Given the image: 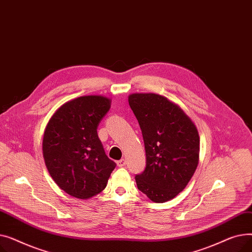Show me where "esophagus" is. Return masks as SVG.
Here are the masks:
<instances>
[{"label": "esophagus", "mask_w": 252, "mask_h": 252, "mask_svg": "<svg viewBox=\"0 0 252 252\" xmlns=\"http://www.w3.org/2000/svg\"><path fill=\"white\" fill-rule=\"evenodd\" d=\"M126 159H121V160H118L117 161V166H119V167H123V166H125L126 165Z\"/></svg>", "instance_id": "esophagus-1"}]
</instances>
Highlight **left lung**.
<instances>
[{"label":"left lung","mask_w":252,"mask_h":252,"mask_svg":"<svg viewBox=\"0 0 252 252\" xmlns=\"http://www.w3.org/2000/svg\"><path fill=\"white\" fill-rule=\"evenodd\" d=\"M128 103L136 115L146 151V167L136 176L138 189L162 203L182 192L199 161V134L180 106L154 93H135Z\"/></svg>","instance_id":"1"}]
</instances>
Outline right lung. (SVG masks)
<instances>
[{
  "label": "right lung",
  "mask_w": 252,
  "mask_h": 252,
  "mask_svg": "<svg viewBox=\"0 0 252 252\" xmlns=\"http://www.w3.org/2000/svg\"><path fill=\"white\" fill-rule=\"evenodd\" d=\"M110 105L111 99L101 95L77 97L60 106L45 128L43 156L49 174L77 199L102 192L116 166L97 134Z\"/></svg>",
  "instance_id": "obj_1"
}]
</instances>
